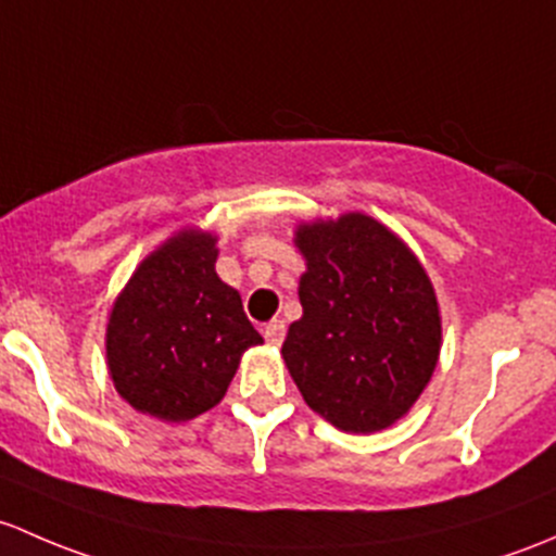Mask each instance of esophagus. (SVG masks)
I'll return each mask as SVG.
<instances>
[{
  "label": "esophagus",
  "mask_w": 556,
  "mask_h": 556,
  "mask_svg": "<svg viewBox=\"0 0 556 556\" xmlns=\"http://www.w3.org/2000/svg\"><path fill=\"white\" fill-rule=\"evenodd\" d=\"M283 337H286V324H283V320H270V324L265 326V340L270 342L273 348H278L280 342H283Z\"/></svg>",
  "instance_id": "34e87169"
}]
</instances>
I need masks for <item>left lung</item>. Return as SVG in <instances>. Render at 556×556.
<instances>
[{
  "label": "left lung",
  "mask_w": 556,
  "mask_h": 556,
  "mask_svg": "<svg viewBox=\"0 0 556 556\" xmlns=\"http://www.w3.org/2000/svg\"><path fill=\"white\" fill-rule=\"evenodd\" d=\"M302 318L280 356L302 399L345 433L391 428L431 382L442 316L426 267L362 211L300 222Z\"/></svg>",
  "instance_id": "8db88e82"
}]
</instances>
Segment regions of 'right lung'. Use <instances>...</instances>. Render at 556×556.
Listing matches in <instances>:
<instances>
[{"instance_id": "right-lung-1", "label": "right lung", "mask_w": 556, "mask_h": 556, "mask_svg": "<svg viewBox=\"0 0 556 556\" xmlns=\"http://www.w3.org/2000/svg\"><path fill=\"white\" fill-rule=\"evenodd\" d=\"M214 232L181 227L141 260L114 300L106 366L141 415L185 422L225 399L240 356L262 345L238 289L216 276Z\"/></svg>"}]
</instances>
